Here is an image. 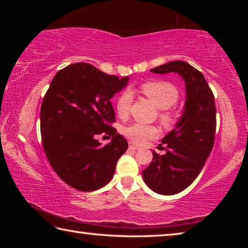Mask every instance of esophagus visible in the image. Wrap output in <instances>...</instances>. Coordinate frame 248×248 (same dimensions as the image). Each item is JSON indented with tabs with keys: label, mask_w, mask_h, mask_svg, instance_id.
I'll return each instance as SVG.
<instances>
[{
	"label": "esophagus",
	"mask_w": 248,
	"mask_h": 248,
	"mask_svg": "<svg viewBox=\"0 0 248 248\" xmlns=\"http://www.w3.org/2000/svg\"><path fill=\"white\" fill-rule=\"evenodd\" d=\"M129 149H131V150H139L140 146L139 145H136L134 143H129Z\"/></svg>",
	"instance_id": "esophagus-1"
}]
</instances>
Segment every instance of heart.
Wrapping results in <instances>:
<instances>
[{
    "label": "heart",
    "instance_id": "obj_1",
    "mask_svg": "<svg viewBox=\"0 0 248 248\" xmlns=\"http://www.w3.org/2000/svg\"><path fill=\"white\" fill-rule=\"evenodd\" d=\"M140 91L152 102L155 106L161 109L158 119L164 127L171 128L177 123V114L171 106L177 103L179 92L174 84L167 81H150L140 86ZM132 102V93L128 90L120 92L116 98V111L121 118L127 117ZM123 132L129 140L134 143L142 144L146 140L152 139L157 134L153 125L134 123L124 127Z\"/></svg>",
    "mask_w": 248,
    "mask_h": 248
}]
</instances>
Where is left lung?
I'll list each match as a JSON object with an SVG mask.
<instances>
[{"label": "left lung", "instance_id": "8db88e82", "mask_svg": "<svg viewBox=\"0 0 248 248\" xmlns=\"http://www.w3.org/2000/svg\"><path fill=\"white\" fill-rule=\"evenodd\" d=\"M151 72L178 73L186 83L184 114L175 129L162 140L166 153L161 155L153 151L152 162L142 171L149 188L170 196L194 182L211 153L217 128L215 96L203 74L185 61H171Z\"/></svg>", "mask_w": 248, "mask_h": 248}]
</instances>
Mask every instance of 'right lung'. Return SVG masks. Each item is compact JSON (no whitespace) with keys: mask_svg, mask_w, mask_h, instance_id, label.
I'll list each match as a JSON object with an SVG mask.
<instances>
[{"mask_svg":"<svg viewBox=\"0 0 248 248\" xmlns=\"http://www.w3.org/2000/svg\"><path fill=\"white\" fill-rule=\"evenodd\" d=\"M128 81L79 62L59 71L50 83L40 109L41 140L53 170L74 189L93 191L107 185L128 149L111 125L116 119L110 103ZM99 134L112 142L102 147Z\"/></svg>","mask_w":248,"mask_h":248,"instance_id":"1","label":"right lung"}]
</instances>
